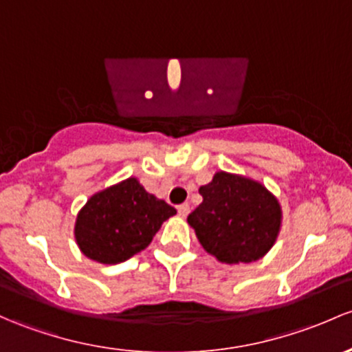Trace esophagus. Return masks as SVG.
<instances>
[{
	"label": "esophagus",
	"mask_w": 352,
	"mask_h": 352,
	"mask_svg": "<svg viewBox=\"0 0 352 352\" xmlns=\"http://www.w3.org/2000/svg\"><path fill=\"white\" fill-rule=\"evenodd\" d=\"M177 210H179V216L186 217L188 214V210H190V207H188V204H180L179 207H177Z\"/></svg>",
	"instance_id": "1"
}]
</instances>
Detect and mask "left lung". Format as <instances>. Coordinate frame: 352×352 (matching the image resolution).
Segmentation results:
<instances>
[{
  "instance_id": "1",
  "label": "left lung",
  "mask_w": 352,
  "mask_h": 352,
  "mask_svg": "<svg viewBox=\"0 0 352 352\" xmlns=\"http://www.w3.org/2000/svg\"><path fill=\"white\" fill-rule=\"evenodd\" d=\"M202 202L187 217L202 248L228 265L263 258L276 241L282 209L256 180L217 172L199 188Z\"/></svg>"
}]
</instances>
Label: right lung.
Here are the masks:
<instances>
[{
    "mask_svg": "<svg viewBox=\"0 0 352 352\" xmlns=\"http://www.w3.org/2000/svg\"><path fill=\"white\" fill-rule=\"evenodd\" d=\"M173 214L177 210L172 206L129 177L89 199L77 214L74 234L87 258L116 265L145 250Z\"/></svg>",
    "mask_w": 352,
    "mask_h": 352,
    "instance_id": "right-lung-1",
    "label": "right lung"
}]
</instances>
